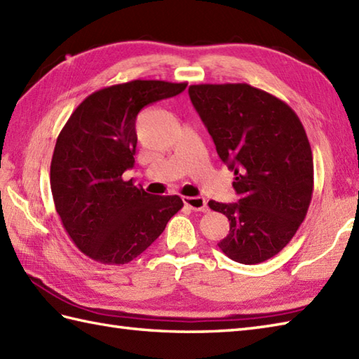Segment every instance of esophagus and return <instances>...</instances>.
<instances>
[{"label": "esophagus", "instance_id": "1", "mask_svg": "<svg viewBox=\"0 0 359 359\" xmlns=\"http://www.w3.org/2000/svg\"><path fill=\"white\" fill-rule=\"evenodd\" d=\"M184 203L194 211H207V201L203 197H184Z\"/></svg>", "mask_w": 359, "mask_h": 359}]
</instances>
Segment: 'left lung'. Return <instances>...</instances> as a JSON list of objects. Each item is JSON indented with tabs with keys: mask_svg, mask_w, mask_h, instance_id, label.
Masks as SVG:
<instances>
[{
	"mask_svg": "<svg viewBox=\"0 0 359 359\" xmlns=\"http://www.w3.org/2000/svg\"><path fill=\"white\" fill-rule=\"evenodd\" d=\"M189 98L216 151L234 171L236 203L210 201L230 220L217 245L239 264L276 256L292 241L313 194V156L290 106L247 83L191 85Z\"/></svg>",
	"mask_w": 359,
	"mask_h": 359,
	"instance_id": "obj_1",
	"label": "left lung"
}]
</instances>
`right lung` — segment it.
I'll return each mask as SVG.
<instances>
[{
  "label": "right lung",
  "instance_id": "right-lung-1",
  "mask_svg": "<svg viewBox=\"0 0 359 359\" xmlns=\"http://www.w3.org/2000/svg\"><path fill=\"white\" fill-rule=\"evenodd\" d=\"M185 88L162 80L103 88L77 106L60 133L50 162L53 203L72 242L94 261L131 262L184 207L179 196H151L123 172L135 162L137 114Z\"/></svg>",
  "mask_w": 359,
  "mask_h": 359
}]
</instances>
